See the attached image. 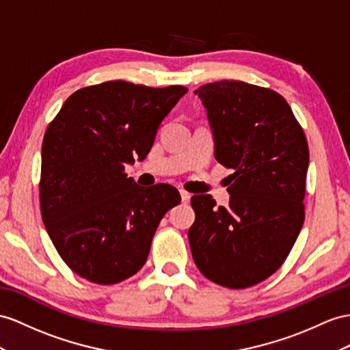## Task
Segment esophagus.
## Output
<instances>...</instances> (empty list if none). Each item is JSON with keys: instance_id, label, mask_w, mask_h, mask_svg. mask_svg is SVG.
<instances>
[{"instance_id": "34e87169", "label": "esophagus", "mask_w": 350, "mask_h": 350, "mask_svg": "<svg viewBox=\"0 0 350 350\" xmlns=\"http://www.w3.org/2000/svg\"><path fill=\"white\" fill-rule=\"evenodd\" d=\"M180 198H182V202H189L191 201V193H187L186 191H180Z\"/></svg>"}]
</instances>
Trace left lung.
I'll use <instances>...</instances> for the list:
<instances>
[{"label": "left lung", "mask_w": 350, "mask_h": 350, "mask_svg": "<svg viewBox=\"0 0 350 350\" xmlns=\"http://www.w3.org/2000/svg\"><path fill=\"white\" fill-rule=\"evenodd\" d=\"M193 94L205 107L214 157L234 170L229 207L195 195L187 232L201 273L229 288H247L275 273L304 221L309 149L290 105L273 90L216 81Z\"/></svg>", "instance_id": "8db88e82"}]
</instances>
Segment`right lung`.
I'll list each match as a JSON object with an SVG mask.
<instances>
[{
    "instance_id": "1",
    "label": "right lung",
    "mask_w": 350,
    "mask_h": 350,
    "mask_svg": "<svg viewBox=\"0 0 350 350\" xmlns=\"http://www.w3.org/2000/svg\"><path fill=\"white\" fill-rule=\"evenodd\" d=\"M187 88L107 81L66 98L44 134L41 214L64 262L96 284L145 265L164 214L180 202L172 185L142 187L124 173L145 159L161 122Z\"/></svg>"
}]
</instances>
